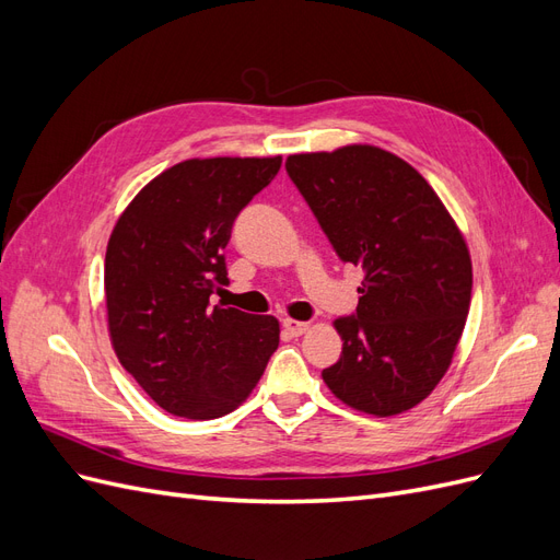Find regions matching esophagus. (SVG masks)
I'll use <instances>...</instances> for the list:
<instances>
[{
    "instance_id": "obj_1",
    "label": "esophagus",
    "mask_w": 560,
    "mask_h": 560,
    "mask_svg": "<svg viewBox=\"0 0 560 560\" xmlns=\"http://www.w3.org/2000/svg\"><path fill=\"white\" fill-rule=\"evenodd\" d=\"M282 327H284V331L287 334H292V336H301V334H306L308 331V322H301V319H292V317H284L282 319Z\"/></svg>"
}]
</instances>
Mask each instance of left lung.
Returning <instances> with one entry per match:
<instances>
[{
	"label": "left lung",
	"instance_id": "left-lung-1",
	"mask_svg": "<svg viewBox=\"0 0 560 560\" xmlns=\"http://www.w3.org/2000/svg\"><path fill=\"white\" fill-rule=\"evenodd\" d=\"M336 254L364 268L358 313L334 319L341 360L322 371L354 411L397 416L439 385L471 301L465 235L413 165L374 144L284 163Z\"/></svg>",
	"mask_w": 560,
	"mask_h": 560
}]
</instances>
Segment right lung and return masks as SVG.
Returning <instances> with one entry per match:
<instances>
[{"instance_id":"add662e5","label":"right lung","mask_w":560,"mask_h":560,"mask_svg":"<svg viewBox=\"0 0 560 560\" xmlns=\"http://www.w3.org/2000/svg\"><path fill=\"white\" fill-rule=\"evenodd\" d=\"M282 156L189 159L130 200L105 257L107 327L118 362L167 413L212 420L249 397L280 343L273 315L210 306L229 284L233 219Z\"/></svg>"}]
</instances>
